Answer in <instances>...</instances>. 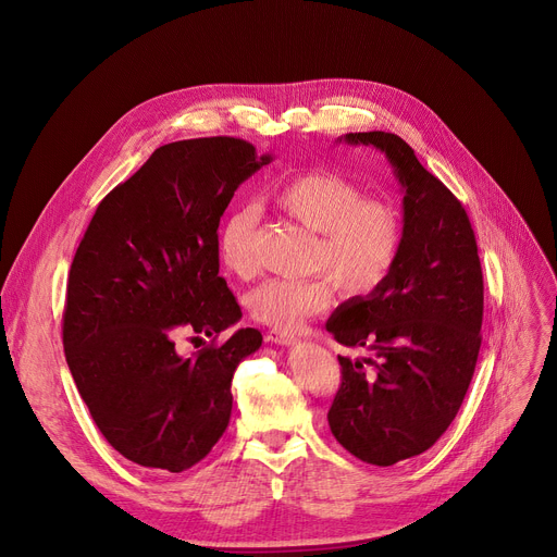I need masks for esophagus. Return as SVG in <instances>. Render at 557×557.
<instances>
[{
	"label": "esophagus",
	"instance_id": "obj_1",
	"mask_svg": "<svg viewBox=\"0 0 557 557\" xmlns=\"http://www.w3.org/2000/svg\"><path fill=\"white\" fill-rule=\"evenodd\" d=\"M264 339L274 342V344H295L297 342L295 333H285V331H276V329H270L268 333H264Z\"/></svg>",
	"mask_w": 557,
	"mask_h": 557
}]
</instances>
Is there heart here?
Wrapping results in <instances>:
<instances>
[{"label": "heart", "instance_id": "heart-1", "mask_svg": "<svg viewBox=\"0 0 557 557\" xmlns=\"http://www.w3.org/2000/svg\"><path fill=\"white\" fill-rule=\"evenodd\" d=\"M272 199L285 215L317 233L308 268L329 273L342 293L367 297L392 274L404 243L401 218L387 201L362 197L351 178L335 172L293 174L274 185ZM256 226L258 208L243 203L231 210L220 228V258L237 276H251L258 268ZM327 277L270 278L251 289L247 306L260 324L295 331L310 314L331 306Z\"/></svg>", "mask_w": 557, "mask_h": 557}]
</instances>
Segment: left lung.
I'll return each mask as SVG.
<instances>
[{"instance_id":"obj_1","label":"left lung","mask_w":557,"mask_h":557,"mask_svg":"<svg viewBox=\"0 0 557 557\" xmlns=\"http://www.w3.org/2000/svg\"><path fill=\"white\" fill-rule=\"evenodd\" d=\"M344 143L387 156L404 188V243L385 283L326 322L344 347L372 351L337 356L329 426L351 456L389 467L429 451L465 401L483 339V270L467 210L406 140L367 131Z\"/></svg>"}]
</instances>
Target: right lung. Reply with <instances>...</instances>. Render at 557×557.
<instances>
[{"label":"right lung","mask_w":557,"mask_h":557,"mask_svg":"<svg viewBox=\"0 0 557 557\" xmlns=\"http://www.w3.org/2000/svg\"><path fill=\"white\" fill-rule=\"evenodd\" d=\"M268 163L226 136L158 147L101 199L74 253L65 360L97 429L131 462L185 471L228 426L233 372L262 335L240 329L215 344L243 317L220 276L218 226L237 185ZM183 332L214 342L185 359Z\"/></svg>","instance_id":"add662e5"}]
</instances>
